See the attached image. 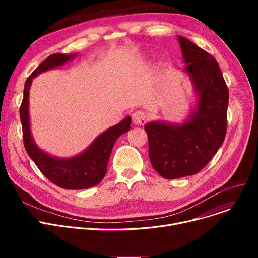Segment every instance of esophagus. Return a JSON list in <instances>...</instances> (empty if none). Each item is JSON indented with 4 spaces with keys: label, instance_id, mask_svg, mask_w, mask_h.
I'll list each match as a JSON object with an SVG mask.
<instances>
[{
    "label": "esophagus",
    "instance_id": "esophagus-1",
    "mask_svg": "<svg viewBox=\"0 0 258 258\" xmlns=\"http://www.w3.org/2000/svg\"><path fill=\"white\" fill-rule=\"evenodd\" d=\"M132 117H133V122L136 125H142L146 121V114L143 111L134 112Z\"/></svg>",
    "mask_w": 258,
    "mask_h": 258
}]
</instances>
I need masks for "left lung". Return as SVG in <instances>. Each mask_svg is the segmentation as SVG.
Segmentation results:
<instances>
[{
    "label": "left lung",
    "instance_id": "left-lung-1",
    "mask_svg": "<svg viewBox=\"0 0 258 258\" xmlns=\"http://www.w3.org/2000/svg\"><path fill=\"white\" fill-rule=\"evenodd\" d=\"M190 77L196 105L183 123L152 121L145 124L148 155L154 169L165 179H179L204 168L224 142L229 92L219 63L205 50L178 35Z\"/></svg>",
    "mask_w": 258,
    "mask_h": 258
}]
</instances>
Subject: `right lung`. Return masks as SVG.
Here are the masks:
<instances>
[{"mask_svg": "<svg viewBox=\"0 0 258 258\" xmlns=\"http://www.w3.org/2000/svg\"><path fill=\"white\" fill-rule=\"evenodd\" d=\"M77 54H59L50 55L40 63L27 78L24 88V97L20 108L23 127V139L27 154L32 159L45 177L63 189H87L101 182L106 172V166L116 140L130 131L128 116L118 124L107 128L95 139L92 144L79 155L72 158H56L42 151L35 144L30 131L29 119V90L32 79L38 74L54 69L73 59Z\"/></svg>", "mask_w": 258, "mask_h": 258, "instance_id": "add662e5", "label": "right lung"}]
</instances>
